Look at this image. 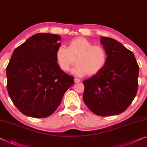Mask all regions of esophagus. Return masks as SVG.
Wrapping results in <instances>:
<instances>
[{
	"label": "esophagus",
	"mask_w": 147,
	"mask_h": 147,
	"mask_svg": "<svg viewBox=\"0 0 147 147\" xmlns=\"http://www.w3.org/2000/svg\"><path fill=\"white\" fill-rule=\"evenodd\" d=\"M80 79H79V78H74V82L75 83H78L80 82Z\"/></svg>",
	"instance_id": "34e87169"
}]
</instances>
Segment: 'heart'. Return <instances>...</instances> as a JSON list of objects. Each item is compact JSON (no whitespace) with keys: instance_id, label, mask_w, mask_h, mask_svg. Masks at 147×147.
<instances>
[{"instance_id":"1","label":"heart","mask_w":147,"mask_h":147,"mask_svg":"<svg viewBox=\"0 0 147 147\" xmlns=\"http://www.w3.org/2000/svg\"><path fill=\"white\" fill-rule=\"evenodd\" d=\"M55 57L63 71H69L74 63H77L73 73L77 76H94L101 72L108 61L106 50L100 45H92L82 37L74 38L67 43V48L59 46Z\"/></svg>"}]
</instances>
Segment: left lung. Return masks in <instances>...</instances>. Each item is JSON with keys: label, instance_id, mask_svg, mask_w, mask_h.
<instances>
[{"label": "left lung", "instance_id": "left-lung-1", "mask_svg": "<svg viewBox=\"0 0 147 147\" xmlns=\"http://www.w3.org/2000/svg\"><path fill=\"white\" fill-rule=\"evenodd\" d=\"M108 61L100 73L84 80L83 100L100 116L120 114L137 94L139 67L134 54L115 39L102 37Z\"/></svg>", "mask_w": 147, "mask_h": 147}]
</instances>
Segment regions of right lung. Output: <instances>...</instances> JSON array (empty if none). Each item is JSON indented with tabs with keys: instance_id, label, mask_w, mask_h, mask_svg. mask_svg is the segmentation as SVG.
Here are the masks:
<instances>
[{
	"instance_id": "right-lung-1",
	"label": "right lung",
	"mask_w": 147,
	"mask_h": 147,
	"mask_svg": "<svg viewBox=\"0 0 147 147\" xmlns=\"http://www.w3.org/2000/svg\"><path fill=\"white\" fill-rule=\"evenodd\" d=\"M56 34H36L13 52L6 67L11 100L27 116L45 118L62 101L74 78L61 70L55 53L61 45Z\"/></svg>"
}]
</instances>
